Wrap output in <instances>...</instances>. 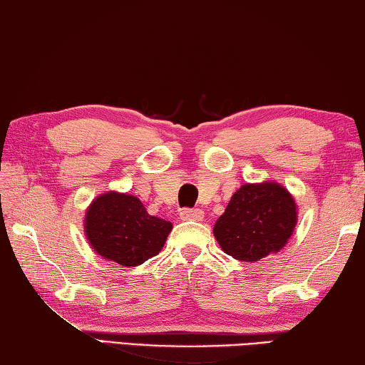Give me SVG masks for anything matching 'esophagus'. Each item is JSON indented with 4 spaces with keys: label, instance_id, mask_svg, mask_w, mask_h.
Segmentation results:
<instances>
[{
    "label": "esophagus",
    "instance_id": "esophagus-1",
    "mask_svg": "<svg viewBox=\"0 0 365 365\" xmlns=\"http://www.w3.org/2000/svg\"><path fill=\"white\" fill-rule=\"evenodd\" d=\"M179 217H181L184 222H202V220H204V212H202L200 208H184V210L179 213Z\"/></svg>",
    "mask_w": 365,
    "mask_h": 365
}]
</instances>
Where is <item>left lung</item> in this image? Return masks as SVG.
Here are the masks:
<instances>
[{
    "instance_id": "left-lung-1",
    "label": "left lung",
    "mask_w": 365,
    "mask_h": 365,
    "mask_svg": "<svg viewBox=\"0 0 365 365\" xmlns=\"http://www.w3.org/2000/svg\"><path fill=\"white\" fill-rule=\"evenodd\" d=\"M296 223V202L282 184H242L215 223L213 235L225 254L254 264L279 252Z\"/></svg>"
}]
</instances>
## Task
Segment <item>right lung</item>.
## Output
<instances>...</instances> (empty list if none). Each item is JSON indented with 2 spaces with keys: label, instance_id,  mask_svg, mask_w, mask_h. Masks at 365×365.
Instances as JSON below:
<instances>
[{
  "label": "right lung",
  "instance_id": "obj_1",
  "mask_svg": "<svg viewBox=\"0 0 365 365\" xmlns=\"http://www.w3.org/2000/svg\"><path fill=\"white\" fill-rule=\"evenodd\" d=\"M173 225L148 215L135 195H98L87 208L83 231L95 252L123 267H137L157 255Z\"/></svg>",
  "mask_w": 365,
  "mask_h": 365
}]
</instances>
